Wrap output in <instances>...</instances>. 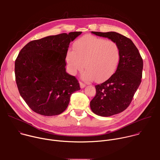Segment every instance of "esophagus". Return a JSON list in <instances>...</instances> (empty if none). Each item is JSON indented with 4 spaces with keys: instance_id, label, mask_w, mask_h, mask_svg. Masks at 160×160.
Instances as JSON below:
<instances>
[{
    "instance_id": "1",
    "label": "esophagus",
    "mask_w": 160,
    "mask_h": 160,
    "mask_svg": "<svg viewBox=\"0 0 160 160\" xmlns=\"http://www.w3.org/2000/svg\"><path fill=\"white\" fill-rule=\"evenodd\" d=\"M80 87L82 88H83L86 86V85L85 83H83V82H80Z\"/></svg>"
}]
</instances>
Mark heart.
Listing matches in <instances>:
<instances>
[{
  "label": "heart",
  "mask_w": 160,
  "mask_h": 160,
  "mask_svg": "<svg viewBox=\"0 0 160 160\" xmlns=\"http://www.w3.org/2000/svg\"><path fill=\"white\" fill-rule=\"evenodd\" d=\"M121 56L118 44L92 35H86L74 43V51L68 50L66 61L70 73L75 75L84 68L82 78L87 81L102 82L115 72Z\"/></svg>",
  "instance_id": "heart-1"
}]
</instances>
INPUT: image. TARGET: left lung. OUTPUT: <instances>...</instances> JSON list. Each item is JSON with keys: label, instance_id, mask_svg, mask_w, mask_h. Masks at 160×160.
<instances>
[{"label": "left lung", "instance_id": "8db88e82", "mask_svg": "<svg viewBox=\"0 0 160 160\" xmlns=\"http://www.w3.org/2000/svg\"><path fill=\"white\" fill-rule=\"evenodd\" d=\"M116 42L121 56L116 72L102 83L96 85V94L90 102L96 115L110 117L125 110L139 87L142 76L143 60L133 42L118 33L92 32Z\"/></svg>", "mask_w": 160, "mask_h": 160}]
</instances>
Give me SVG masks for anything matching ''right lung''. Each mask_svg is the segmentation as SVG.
I'll return each mask as SVG.
<instances>
[{
  "label": "right lung",
  "instance_id": "add662e5",
  "mask_svg": "<svg viewBox=\"0 0 160 160\" xmlns=\"http://www.w3.org/2000/svg\"><path fill=\"white\" fill-rule=\"evenodd\" d=\"M82 32L48 36L30 42L15 61V78L21 96L34 112L44 116L62 113L72 94L80 89L75 77L66 72V53Z\"/></svg>",
  "mask_w": 160,
  "mask_h": 160
}]
</instances>
